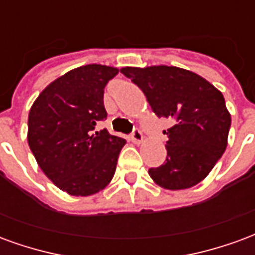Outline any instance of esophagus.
I'll return each mask as SVG.
<instances>
[{"label": "esophagus", "instance_id": "34e87169", "mask_svg": "<svg viewBox=\"0 0 255 255\" xmlns=\"http://www.w3.org/2000/svg\"><path fill=\"white\" fill-rule=\"evenodd\" d=\"M131 140H132L135 144H140L143 142V133L140 132V129H133V132L131 133Z\"/></svg>", "mask_w": 255, "mask_h": 255}]
</instances>
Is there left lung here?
<instances>
[{"label": "left lung", "instance_id": "8db88e82", "mask_svg": "<svg viewBox=\"0 0 255 255\" xmlns=\"http://www.w3.org/2000/svg\"><path fill=\"white\" fill-rule=\"evenodd\" d=\"M158 117L172 120L165 162L150 168L155 184L184 190L202 182L228 144L231 115L221 91L197 73L177 67H124Z\"/></svg>", "mask_w": 255, "mask_h": 255}]
</instances>
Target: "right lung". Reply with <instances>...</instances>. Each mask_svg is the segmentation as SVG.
Instances as JSON below:
<instances>
[{"label": "right lung", "instance_id": "1", "mask_svg": "<svg viewBox=\"0 0 255 255\" xmlns=\"http://www.w3.org/2000/svg\"><path fill=\"white\" fill-rule=\"evenodd\" d=\"M119 69L75 68L38 95L28 113L27 140L38 165L60 190L87 197L111 183L126 139L95 131L106 119L104 89Z\"/></svg>", "mask_w": 255, "mask_h": 255}]
</instances>
